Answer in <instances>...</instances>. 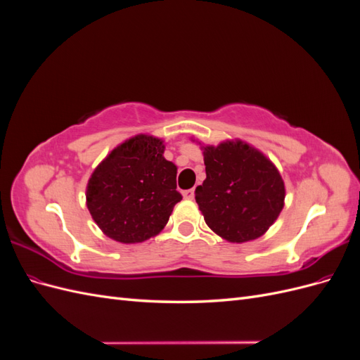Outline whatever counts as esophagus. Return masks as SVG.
Here are the masks:
<instances>
[{
	"label": "esophagus",
	"instance_id": "34e87169",
	"mask_svg": "<svg viewBox=\"0 0 360 360\" xmlns=\"http://www.w3.org/2000/svg\"><path fill=\"white\" fill-rule=\"evenodd\" d=\"M181 195L186 200H193V197H195V191L193 189H188V191H183L181 192Z\"/></svg>",
	"mask_w": 360,
	"mask_h": 360
}]
</instances>
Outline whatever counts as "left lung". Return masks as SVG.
<instances>
[{
    "mask_svg": "<svg viewBox=\"0 0 360 360\" xmlns=\"http://www.w3.org/2000/svg\"><path fill=\"white\" fill-rule=\"evenodd\" d=\"M201 150L207 177L195 201L205 224L231 243L263 236L284 209L285 184L275 163L242 139Z\"/></svg>",
    "mask_w": 360,
    "mask_h": 360,
    "instance_id": "obj_1",
    "label": "left lung"
}]
</instances>
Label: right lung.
<instances>
[{"label":"right lung","instance_id":"right-lung-1","mask_svg":"<svg viewBox=\"0 0 360 360\" xmlns=\"http://www.w3.org/2000/svg\"><path fill=\"white\" fill-rule=\"evenodd\" d=\"M165 143L139 134L118 144L86 183V207L105 236L141 243L167 225L177 192V167L163 158Z\"/></svg>","mask_w":360,"mask_h":360}]
</instances>
